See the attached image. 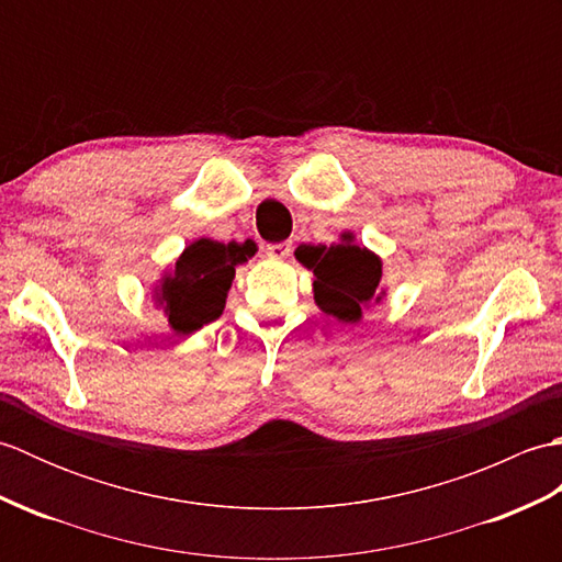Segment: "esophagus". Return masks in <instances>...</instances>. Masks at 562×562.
<instances>
[{"label":"esophagus","instance_id":"esophagus-1","mask_svg":"<svg viewBox=\"0 0 562 562\" xmlns=\"http://www.w3.org/2000/svg\"><path fill=\"white\" fill-rule=\"evenodd\" d=\"M266 254H268L270 258H274V260H282V258H288V256L292 254V244H290V241L270 244V246L266 248Z\"/></svg>","mask_w":562,"mask_h":562}]
</instances>
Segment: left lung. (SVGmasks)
I'll use <instances>...</instances> for the list:
<instances>
[{
  "mask_svg": "<svg viewBox=\"0 0 562 562\" xmlns=\"http://www.w3.org/2000/svg\"><path fill=\"white\" fill-rule=\"evenodd\" d=\"M294 256L308 270H314V296L326 314L352 324L362 316V304L374 300L381 280V260L367 248L352 244L350 236L333 246L302 244Z\"/></svg>",
  "mask_w": 562,
  "mask_h": 562,
  "instance_id": "1",
  "label": "left lung"
}]
</instances>
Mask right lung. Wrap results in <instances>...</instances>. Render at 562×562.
<instances>
[{"label": "right lung", "instance_id": "add662e5", "mask_svg": "<svg viewBox=\"0 0 562 562\" xmlns=\"http://www.w3.org/2000/svg\"><path fill=\"white\" fill-rule=\"evenodd\" d=\"M256 254V246L220 244L210 238L190 244L176 260L173 272L166 274L159 288V304L169 314L176 333H193L224 312L226 292L232 288L234 268Z\"/></svg>", "mask_w": 562, "mask_h": 562}]
</instances>
